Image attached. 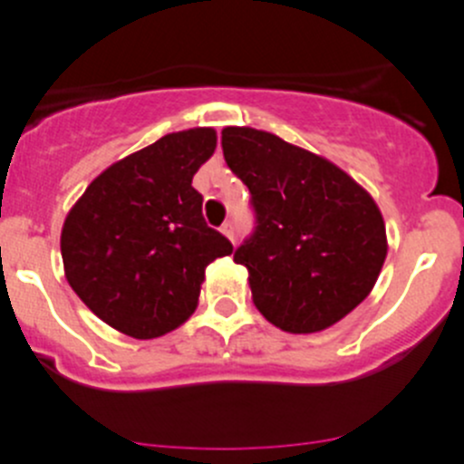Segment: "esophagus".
<instances>
[{
  "instance_id": "34e87169",
  "label": "esophagus",
  "mask_w": 464,
  "mask_h": 464,
  "mask_svg": "<svg viewBox=\"0 0 464 464\" xmlns=\"http://www.w3.org/2000/svg\"><path fill=\"white\" fill-rule=\"evenodd\" d=\"M222 233L228 237V240L233 242V245H236V228H233V222H224L222 224Z\"/></svg>"
}]
</instances>
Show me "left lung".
Instances as JSON below:
<instances>
[{"label": "left lung", "instance_id": "1", "mask_svg": "<svg viewBox=\"0 0 464 464\" xmlns=\"http://www.w3.org/2000/svg\"><path fill=\"white\" fill-rule=\"evenodd\" d=\"M227 166L249 188L256 231L233 254L254 305L292 334L354 310L377 283L388 242L375 199L319 154L254 128H224Z\"/></svg>", "mask_w": 464, "mask_h": 464}]
</instances>
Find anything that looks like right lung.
Here are the masks:
<instances>
[{
	"mask_svg": "<svg viewBox=\"0 0 464 464\" xmlns=\"http://www.w3.org/2000/svg\"><path fill=\"white\" fill-rule=\"evenodd\" d=\"M218 145L213 128L172 132L102 170L64 219L60 251L73 292L134 339L190 319L204 271L233 251L202 215L193 177Z\"/></svg>",
	"mask_w": 464,
	"mask_h": 464,
	"instance_id": "add662e5",
	"label": "right lung"
}]
</instances>
